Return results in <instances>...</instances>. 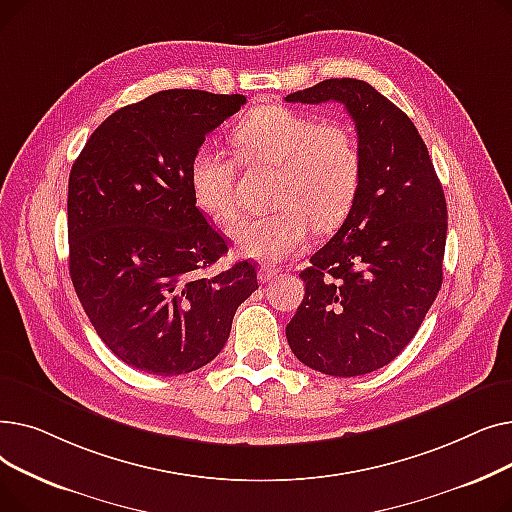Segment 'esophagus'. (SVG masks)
<instances>
[{
    "label": "esophagus",
    "mask_w": 512,
    "mask_h": 512,
    "mask_svg": "<svg viewBox=\"0 0 512 512\" xmlns=\"http://www.w3.org/2000/svg\"><path fill=\"white\" fill-rule=\"evenodd\" d=\"M278 274H280L278 267H274V265H270V263H263V265L259 267V272H257L259 282H270V280H276V278H278Z\"/></svg>",
    "instance_id": "esophagus-1"
}]
</instances>
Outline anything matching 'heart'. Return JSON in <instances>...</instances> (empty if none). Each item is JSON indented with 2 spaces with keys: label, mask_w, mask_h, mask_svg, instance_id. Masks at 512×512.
<instances>
[{
  "label": "heart",
  "mask_w": 512,
  "mask_h": 512,
  "mask_svg": "<svg viewBox=\"0 0 512 512\" xmlns=\"http://www.w3.org/2000/svg\"><path fill=\"white\" fill-rule=\"evenodd\" d=\"M230 141L247 166L278 170L274 203L280 209L240 218L228 230L240 255L286 259L305 245L313 226L330 232L348 218L363 182V151L353 124L321 122L286 105H261L238 120ZM188 178L207 215L218 222L234 218L236 172L228 155L201 147Z\"/></svg>",
  "instance_id": "heart-1"
}]
</instances>
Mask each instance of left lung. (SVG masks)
Here are the masks:
<instances>
[{
  "label": "left lung",
  "instance_id": "left-lung-1",
  "mask_svg": "<svg viewBox=\"0 0 512 512\" xmlns=\"http://www.w3.org/2000/svg\"><path fill=\"white\" fill-rule=\"evenodd\" d=\"M286 101L342 103L363 151L359 197L299 274L305 299L286 338L315 371L365 375L400 355L438 297L448 230L442 184L411 118L365 80L328 78Z\"/></svg>",
  "mask_w": 512,
  "mask_h": 512
}]
</instances>
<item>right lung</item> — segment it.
I'll use <instances>...</instances> for the list:
<instances>
[{
    "mask_svg": "<svg viewBox=\"0 0 512 512\" xmlns=\"http://www.w3.org/2000/svg\"><path fill=\"white\" fill-rule=\"evenodd\" d=\"M245 95L170 89L120 107L68 180L70 278L110 351L153 375L191 373L224 348L253 261L205 274L228 245L199 211L191 161Z\"/></svg>",
    "mask_w": 512,
    "mask_h": 512,
    "instance_id": "1",
    "label": "right lung"
}]
</instances>
